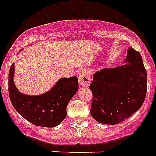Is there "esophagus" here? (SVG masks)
Instances as JSON below:
<instances>
[{
    "label": "esophagus",
    "mask_w": 156,
    "mask_h": 156,
    "mask_svg": "<svg viewBox=\"0 0 156 156\" xmlns=\"http://www.w3.org/2000/svg\"><path fill=\"white\" fill-rule=\"evenodd\" d=\"M78 81L82 87H88L90 84V77L87 69H82L78 74Z\"/></svg>",
    "instance_id": "1"
}]
</instances>
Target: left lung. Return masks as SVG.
<instances>
[{
    "instance_id": "1",
    "label": "left lung",
    "mask_w": 156,
    "mask_h": 156,
    "mask_svg": "<svg viewBox=\"0 0 156 156\" xmlns=\"http://www.w3.org/2000/svg\"><path fill=\"white\" fill-rule=\"evenodd\" d=\"M90 89L93 94L90 115L96 121L115 125L130 117L142 107L147 94L141 54L129 48L123 65L95 73Z\"/></svg>"
}]
</instances>
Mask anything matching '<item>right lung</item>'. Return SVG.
Here are the masks:
<instances>
[{"instance_id":"add662e5","label":"right lung","mask_w":156,"mask_h":156,"mask_svg":"<svg viewBox=\"0 0 156 156\" xmlns=\"http://www.w3.org/2000/svg\"><path fill=\"white\" fill-rule=\"evenodd\" d=\"M14 63L9 73V94L20 115L36 126L54 127L66 117V107L78 89V78H63L46 93L37 96L23 94L13 82Z\"/></svg>"}]
</instances>
